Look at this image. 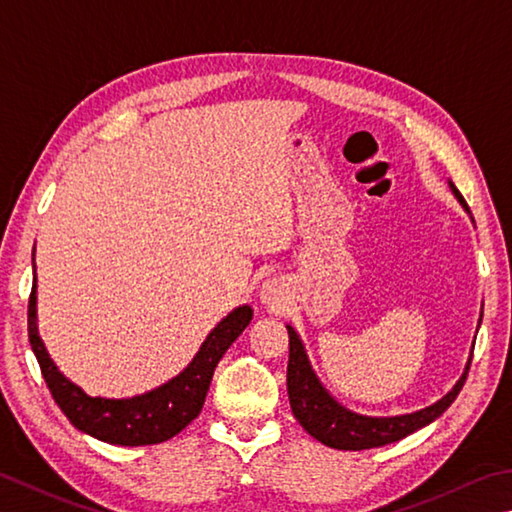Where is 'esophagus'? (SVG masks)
Masks as SVG:
<instances>
[{
    "instance_id": "1",
    "label": "esophagus",
    "mask_w": 512,
    "mask_h": 512,
    "mask_svg": "<svg viewBox=\"0 0 512 512\" xmlns=\"http://www.w3.org/2000/svg\"><path fill=\"white\" fill-rule=\"evenodd\" d=\"M286 300H288L286 286L282 280H277V277L275 280L264 282L262 288H259V302L268 306V309H282Z\"/></svg>"
}]
</instances>
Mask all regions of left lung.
Here are the masks:
<instances>
[{"label": "left lung", "mask_w": 512, "mask_h": 512, "mask_svg": "<svg viewBox=\"0 0 512 512\" xmlns=\"http://www.w3.org/2000/svg\"><path fill=\"white\" fill-rule=\"evenodd\" d=\"M454 199L461 203V208L470 215V208L463 201L461 192L454 188V183L448 181ZM470 221H475L470 215ZM483 313L479 315L481 324ZM288 331V367H286V389L288 401H291L293 416L297 418L306 432H309L315 441H320L329 448L336 450H369V448H383L387 443L401 441L412 432L421 430V427L436 421L459 396L463 383H466L472 353L466 362L461 378L454 383L448 394L439 401L416 410L410 414H396V416H369L358 414L349 410V407L336 401L322 380L315 374V369L306 353L304 342L291 324H286ZM475 347V345H472Z\"/></svg>", "instance_id": "1"}]
</instances>
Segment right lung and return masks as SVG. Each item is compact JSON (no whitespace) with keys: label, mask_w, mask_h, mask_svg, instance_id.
I'll return each mask as SVG.
<instances>
[{"label":"right lung","mask_w":512,"mask_h":512,"mask_svg":"<svg viewBox=\"0 0 512 512\" xmlns=\"http://www.w3.org/2000/svg\"><path fill=\"white\" fill-rule=\"evenodd\" d=\"M35 271V250H33ZM253 320V309L239 304L226 318L217 322L199 351L179 374L165 380L163 385L147 389L143 394L125 398L89 396L85 389L73 383L55 365L51 353L46 351L44 340L37 329V277L33 282L29 300V340L31 349L40 362L42 376L64 416L76 430L109 445H154L163 443L179 434L199 416L206 394L212 383V374L224 358L228 347L235 342Z\"/></svg>","instance_id":"add662e5"}]
</instances>
